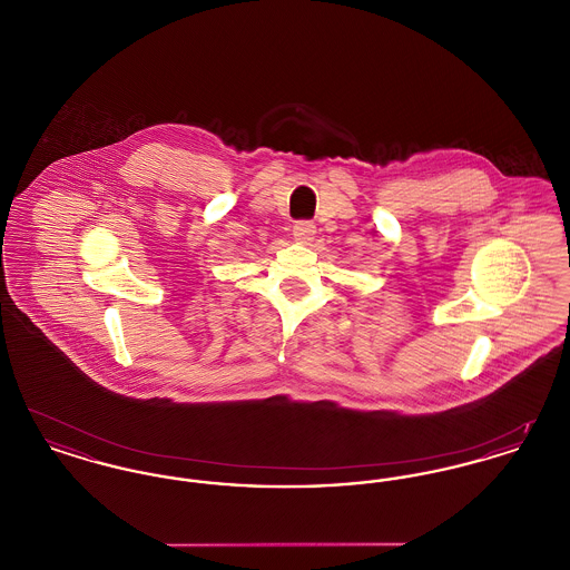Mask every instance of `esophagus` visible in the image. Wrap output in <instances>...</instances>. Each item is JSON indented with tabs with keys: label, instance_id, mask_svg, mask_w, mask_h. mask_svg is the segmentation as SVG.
<instances>
[{
	"label": "esophagus",
	"instance_id": "obj_1",
	"mask_svg": "<svg viewBox=\"0 0 570 570\" xmlns=\"http://www.w3.org/2000/svg\"><path fill=\"white\" fill-rule=\"evenodd\" d=\"M293 235H295L298 244H309L314 239V235H316V226L312 222H307V219H301V222L293 226Z\"/></svg>",
	"mask_w": 570,
	"mask_h": 570
}]
</instances>
